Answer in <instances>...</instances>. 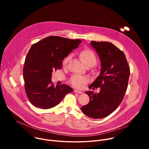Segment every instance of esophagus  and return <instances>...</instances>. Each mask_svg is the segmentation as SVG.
<instances>
[{
    "instance_id": "esophagus-1",
    "label": "esophagus",
    "mask_w": 149,
    "mask_h": 149,
    "mask_svg": "<svg viewBox=\"0 0 149 149\" xmlns=\"http://www.w3.org/2000/svg\"><path fill=\"white\" fill-rule=\"evenodd\" d=\"M74 92L76 93H78V94H82V92L79 91V90H74Z\"/></svg>"
}]
</instances>
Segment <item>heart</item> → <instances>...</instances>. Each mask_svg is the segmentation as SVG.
<instances>
[{
  "label": "heart",
  "instance_id": "b5f03b06",
  "mask_svg": "<svg viewBox=\"0 0 149 149\" xmlns=\"http://www.w3.org/2000/svg\"><path fill=\"white\" fill-rule=\"evenodd\" d=\"M79 56L82 58L84 63L87 67H93L97 62V56L91 49H84L79 52ZM71 55H67L62 61V65L66 67L71 59ZM88 81L87 77L79 75H73L70 79V82L72 86L78 88H81Z\"/></svg>",
  "mask_w": 149,
  "mask_h": 149
}]
</instances>
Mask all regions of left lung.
Listing matches in <instances>:
<instances>
[{
  "mask_svg": "<svg viewBox=\"0 0 149 149\" xmlns=\"http://www.w3.org/2000/svg\"><path fill=\"white\" fill-rule=\"evenodd\" d=\"M101 63V71L89 88L100 87L99 93L86 91L90 98L82 111L93 118H102L111 114L122 102L127 88L130 67L124 52L108 42L91 41Z\"/></svg>",
  "mask_w": 149,
  "mask_h": 149,
  "instance_id": "obj_1",
  "label": "left lung"
}]
</instances>
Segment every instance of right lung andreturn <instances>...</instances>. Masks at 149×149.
Instances as JSON below:
<instances>
[{
	"label": "right lung",
	"instance_id": "obj_1",
	"mask_svg": "<svg viewBox=\"0 0 149 149\" xmlns=\"http://www.w3.org/2000/svg\"><path fill=\"white\" fill-rule=\"evenodd\" d=\"M81 41L57 36L47 37L33 44L25 61L23 75L26 95L35 107L48 109L58 105L73 89L66 84L55 86L52 72Z\"/></svg>",
	"mask_w": 149,
	"mask_h": 149
}]
</instances>
